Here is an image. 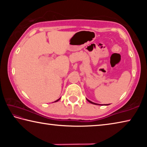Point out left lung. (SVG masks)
Masks as SVG:
<instances>
[{
  "mask_svg": "<svg viewBox=\"0 0 147 147\" xmlns=\"http://www.w3.org/2000/svg\"><path fill=\"white\" fill-rule=\"evenodd\" d=\"M87 100H88L89 102H90V103H91V104H95V105H100V104H96V103H94V102H91V101H90L89 100H88V99H87ZM107 105H108V104H107Z\"/></svg>",
  "mask_w": 147,
  "mask_h": 147,
  "instance_id": "obj_1",
  "label": "left lung"
}]
</instances>
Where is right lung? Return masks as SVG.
I'll return each instance as SVG.
<instances>
[{
	"mask_svg": "<svg viewBox=\"0 0 147 147\" xmlns=\"http://www.w3.org/2000/svg\"><path fill=\"white\" fill-rule=\"evenodd\" d=\"M59 99H60V98H59V99H58V100H56L55 102H58L59 100Z\"/></svg>",
	"mask_w": 147,
	"mask_h": 147,
	"instance_id": "1",
	"label": "right lung"
}]
</instances>
